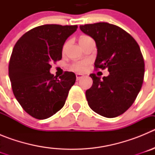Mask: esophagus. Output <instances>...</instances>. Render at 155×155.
Returning <instances> with one entry per match:
<instances>
[{
	"label": "esophagus",
	"instance_id": "obj_1",
	"mask_svg": "<svg viewBox=\"0 0 155 155\" xmlns=\"http://www.w3.org/2000/svg\"><path fill=\"white\" fill-rule=\"evenodd\" d=\"M84 76V75L83 74H76V78H77V80L78 81V80H80L81 78L82 77Z\"/></svg>",
	"mask_w": 155,
	"mask_h": 155
}]
</instances>
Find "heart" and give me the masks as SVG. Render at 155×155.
<instances>
[{
  "label": "heart",
  "instance_id": "obj_1",
  "mask_svg": "<svg viewBox=\"0 0 155 155\" xmlns=\"http://www.w3.org/2000/svg\"><path fill=\"white\" fill-rule=\"evenodd\" d=\"M91 39V37L87 36V35H84V36H81L80 39V43L82 42H84V41L87 40V39ZM68 42H67L64 45L62 49L63 53L66 51L67 50V47H68ZM89 64V61H87V60H84V61H78V62H75L74 64H71V69L73 70V71H77V72H78V73H82V72H84V71L87 68V66Z\"/></svg>",
  "mask_w": 155,
  "mask_h": 155
}]
</instances>
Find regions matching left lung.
<instances>
[{
	"mask_svg": "<svg viewBox=\"0 0 155 155\" xmlns=\"http://www.w3.org/2000/svg\"><path fill=\"white\" fill-rule=\"evenodd\" d=\"M80 28L95 41V70L107 68L109 72L102 79L90 74L93 84L85 92L87 103L104 117H116L133 105L143 84L144 61L139 45L125 30L107 22L86 24Z\"/></svg>",
	"mask_w": 155,
	"mask_h": 155,
	"instance_id": "left-lung-1",
	"label": "left lung"
}]
</instances>
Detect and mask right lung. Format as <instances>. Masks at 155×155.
<instances>
[{
    "mask_svg": "<svg viewBox=\"0 0 155 155\" xmlns=\"http://www.w3.org/2000/svg\"><path fill=\"white\" fill-rule=\"evenodd\" d=\"M78 25H43L29 30L17 41L8 74L15 97L28 114L45 120L61 110L76 75L65 71L57 78L50 73L52 63L61 61L66 39Z\"/></svg>",
    "mask_w": 155,
    "mask_h": 155,
    "instance_id": "right-lung-1",
    "label": "right lung"
}]
</instances>
